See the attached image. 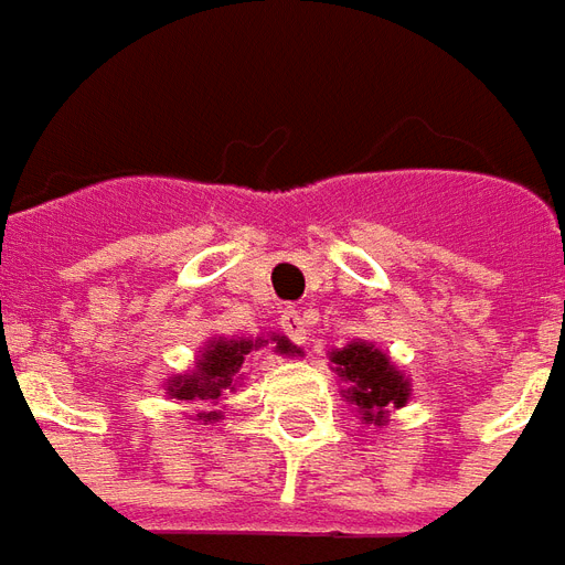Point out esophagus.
I'll return each instance as SVG.
<instances>
[{
    "label": "esophagus",
    "instance_id": "obj_1",
    "mask_svg": "<svg viewBox=\"0 0 565 565\" xmlns=\"http://www.w3.org/2000/svg\"><path fill=\"white\" fill-rule=\"evenodd\" d=\"M281 329L294 344H305V338H308V320L299 311H284Z\"/></svg>",
    "mask_w": 565,
    "mask_h": 565
}]
</instances>
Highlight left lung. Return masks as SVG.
<instances>
[{"label": "left lung", "mask_w": 565, "mask_h": 565, "mask_svg": "<svg viewBox=\"0 0 565 565\" xmlns=\"http://www.w3.org/2000/svg\"><path fill=\"white\" fill-rule=\"evenodd\" d=\"M332 362L341 371V377L350 383L347 395L356 401L362 419L380 425L388 407H404L411 398V383L388 365L386 353H380L365 341L347 344L344 350L332 353Z\"/></svg>", "instance_id": "left-lung-1"}]
</instances>
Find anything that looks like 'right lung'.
Wrapping results in <instances>:
<instances>
[{
	"mask_svg": "<svg viewBox=\"0 0 565 565\" xmlns=\"http://www.w3.org/2000/svg\"><path fill=\"white\" fill-rule=\"evenodd\" d=\"M275 341V350L287 353L290 350V341L287 338H271ZM260 344H269V341H218V344H209V350L203 353V359L198 362V371H191L185 377H173L170 383V395L179 401H218L227 388L236 386V371L242 367L245 356L250 350H257ZM203 422L221 419V413L209 411L200 413Z\"/></svg>",
	"mask_w": 565,
	"mask_h": 565,
	"instance_id": "1",
	"label": "right lung"
}]
</instances>
